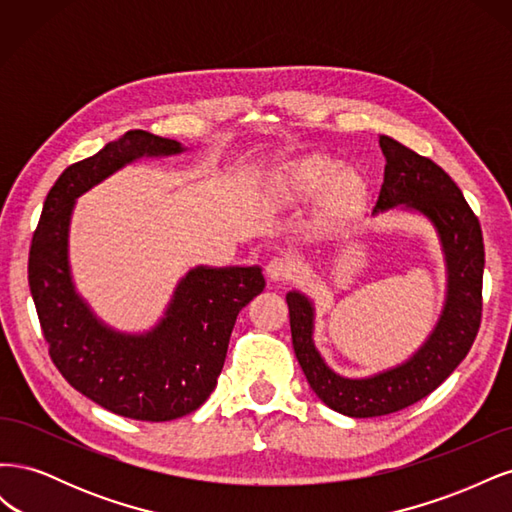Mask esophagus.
I'll return each instance as SVG.
<instances>
[{
  "mask_svg": "<svg viewBox=\"0 0 512 512\" xmlns=\"http://www.w3.org/2000/svg\"><path fill=\"white\" fill-rule=\"evenodd\" d=\"M294 273H297V265H294V260L288 254H275L267 262V275L273 282H288Z\"/></svg>",
  "mask_w": 512,
  "mask_h": 512,
  "instance_id": "obj_1",
  "label": "esophagus"
}]
</instances>
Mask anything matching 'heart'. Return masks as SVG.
<instances>
[{
	"mask_svg": "<svg viewBox=\"0 0 512 512\" xmlns=\"http://www.w3.org/2000/svg\"><path fill=\"white\" fill-rule=\"evenodd\" d=\"M339 174H342V164L337 160L312 153L284 166L277 175V190L290 200H305L333 188L331 207L344 211L363 196V181L356 175L339 178Z\"/></svg>",
	"mask_w": 512,
	"mask_h": 512,
	"instance_id": "b5f03b06",
	"label": "heart"
}]
</instances>
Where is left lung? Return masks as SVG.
<instances>
[{"instance_id":"left-lung-1","label":"left lung","mask_w":512,"mask_h":512,"mask_svg":"<svg viewBox=\"0 0 512 512\" xmlns=\"http://www.w3.org/2000/svg\"><path fill=\"white\" fill-rule=\"evenodd\" d=\"M384 181L374 213L404 205L421 211L436 226L448 267L446 305L438 327L412 359L378 376L350 380L327 367L312 342L314 309L307 297L288 292L292 346L314 393L331 410L354 418L404 410L453 374L470 352L483 316L485 245L478 218L457 183L425 156L380 136Z\"/></svg>"}]
</instances>
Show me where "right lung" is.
<instances>
[{
	"label": "right lung",
	"instance_id": "add662e5",
	"mask_svg": "<svg viewBox=\"0 0 512 512\" xmlns=\"http://www.w3.org/2000/svg\"><path fill=\"white\" fill-rule=\"evenodd\" d=\"M173 138L130 130L74 162L46 194L29 250L27 280L59 374L98 406L136 421H173L200 408L224 367L241 307L265 288L258 267H198L183 277L166 316L147 335L115 333L74 292L68 226L74 198L141 156H170Z\"/></svg>",
	"mask_w": 512,
	"mask_h": 512
}]
</instances>
